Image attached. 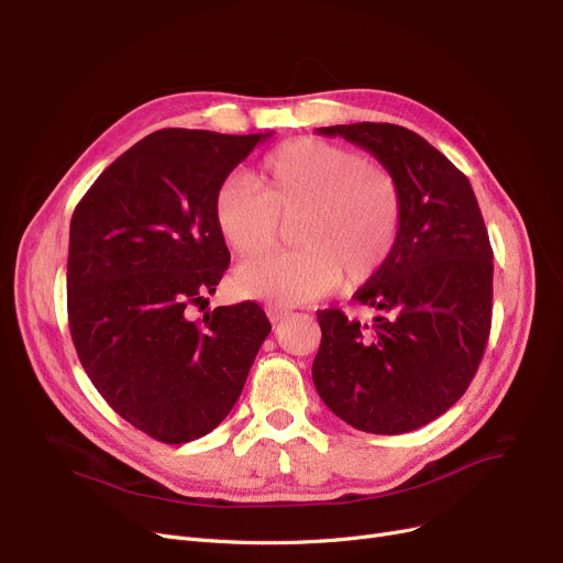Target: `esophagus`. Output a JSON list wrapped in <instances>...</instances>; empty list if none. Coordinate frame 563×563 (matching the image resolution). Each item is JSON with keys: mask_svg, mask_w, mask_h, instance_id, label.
Returning <instances> with one entry per match:
<instances>
[{"mask_svg": "<svg viewBox=\"0 0 563 563\" xmlns=\"http://www.w3.org/2000/svg\"><path fill=\"white\" fill-rule=\"evenodd\" d=\"M267 318H271V323H279V320H284L288 316V309L284 307H277V305H267Z\"/></svg>", "mask_w": 563, "mask_h": 563, "instance_id": "esophagus-1", "label": "esophagus"}]
</instances>
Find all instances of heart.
<instances>
[{"label": "heart", "instance_id": "1", "mask_svg": "<svg viewBox=\"0 0 563 563\" xmlns=\"http://www.w3.org/2000/svg\"><path fill=\"white\" fill-rule=\"evenodd\" d=\"M290 252L235 271L240 296L277 307L328 296L343 279L362 286L391 258L404 231L396 174L343 144L300 137L267 153L258 183L233 176L216 192V222L238 256L271 250L292 222Z\"/></svg>", "mask_w": 563, "mask_h": 563}]
</instances>
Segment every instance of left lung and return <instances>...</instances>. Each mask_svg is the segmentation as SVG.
Instances as JSON below:
<instances>
[{"label":"left lung","instance_id":"obj_1","mask_svg":"<svg viewBox=\"0 0 563 563\" xmlns=\"http://www.w3.org/2000/svg\"><path fill=\"white\" fill-rule=\"evenodd\" d=\"M376 155L404 190V231L357 292L371 323L318 311L311 378L357 431L398 435L438 419L467 391L493 320V247L467 176L417 132L394 123L318 128Z\"/></svg>","mask_w":563,"mask_h":563}]
</instances>
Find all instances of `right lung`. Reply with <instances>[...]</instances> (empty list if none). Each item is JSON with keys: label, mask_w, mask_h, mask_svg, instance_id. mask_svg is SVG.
Masks as SVG:
<instances>
[{"label": "right lung", "mask_w": 563, "mask_h": 563, "mask_svg": "<svg viewBox=\"0 0 563 563\" xmlns=\"http://www.w3.org/2000/svg\"><path fill=\"white\" fill-rule=\"evenodd\" d=\"M271 135L157 130L73 212L66 290L77 357L110 408L157 442L218 428L273 330L250 300L190 316L231 261L216 192Z\"/></svg>", "instance_id": "1"}]
</instances>
